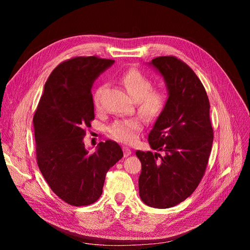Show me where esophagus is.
Segmentation results:
<instances>
[{
    "mask_svg": "<svg viewBox=\"0 0 250 250\" xmlns=\"http://www.w3.org/2000/svg\"><path fill=\"white\" fill-rule=\"evenodd\" d=\"M123 151H124V157H128L132 153V151L128 147H123Z\"/></svg>",
    "mask_w": 250,
    "mask_h": 250,
    "instance_id": "1",
    "label": "esophagus"
}]
</instances>
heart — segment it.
<instances>
[{"label":"heart","instance_id":"heart-1","mask_svg":"<svg viewBox=\"0 0 250 250\" xmlns=\"http://www.w3.org/2000/svg\"><path fill=\"white\" fill-rule=\"evenodd\" d=\"M127 94L134 102H138V109L144 117L155 119L163 112L167 96L164 90L151 88V80L138 70L127 71L121 77ZM104 86L97 89L94 97L97 108L100 107V96ZM143 129V121L139 118L116 120L109 127L108 131L113 139L125 144H132L138 139L140 131Z\"/></svg>","mask_w":250,"mask_h":250}]
</instances>
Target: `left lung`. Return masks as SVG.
Segmentation results:
<instances>
[{
	"mask_svg": "<svg viewBox=\"0 0 250 250\" xmlns=\"http://www.w3.org/2000/svg\"><path fill=\"white\" fill-rule=\"evenodd\" d=\"M148 64L164 78L168 99L148 135L156 152H135L142 163L139 192L147 206L168 208L198 187L214 133L207 92L191 67L173 56L156 57Z\"/></svg>",
	"mask_w": 250,
	"mask_h": 250,
	"instance_id": "obj_1",
	"label": "left lung"
}]
</instances>
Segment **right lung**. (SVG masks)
<instances>
[{
    "mask_svg": "<svg viewBox=\"0 0 250 250\" xmlns=\"http://www.w3.org/2000/svg\"><path fill=\"white\" fill-rule=\"evenodd\" d=\"M115 60L75 57L49 76L33 117L37 165L51 190L75 207L99 199L107 171L123 157L119 144L107 140L90 154L84 128L94 120L92 87Z\"/></svg>",
    "mask_w": 250,
    "mask_h": 250,
    "instance_id": "1",
    "label": "right lung"
}]
</instances>
